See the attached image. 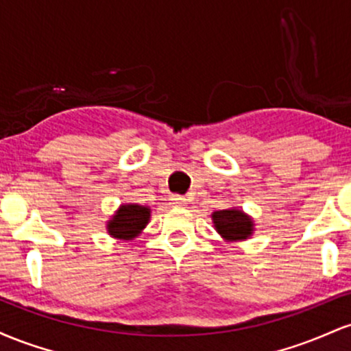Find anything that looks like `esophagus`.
Listing matches in <instances>:
<instances>
[{"label": "esophagus", "instance_id": "1", "mask_svg": "<svg viewBox=\"0 0 351 351\" xmlns=\"http://www.w3.org/2000/svg\"><path fill=\"white\" fill-rule=\"evenodd\" d=\"M170 201L173 204H178V206H184V204H186V198L181 195H171Z\"/></svg>", "mask_w": 351, "mask_h": 351}]
</instances>
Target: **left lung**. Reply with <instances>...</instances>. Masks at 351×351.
<instances>
[{"mask_svg":"<svg viewBox=\"0 0 351 351\" xmlns=\"http://www.w3.org/2000/svg\"><path fill=\"white\" fill-rule=\"evenodd\" d=\"M215 226L221 236L231 241L247 239L252 231L251 217L239 209H223L213 215Z\"/></svg>","mask_w":351,"mask_h":351,"instance_id":"1","label":"left lung"}]
</instances>
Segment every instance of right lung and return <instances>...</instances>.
Here are the masks:
<instances>
[{"mask_svg": "<svg viewBox=\"0 0 351 351\" xmlns=\"http://www.w3.org/2000/svg\"><path fill=\"white\" fill-rule=\"evenodd\" d=\"M150 217V209L140 204H123L108 221V232L119 239H134L145 228Z\"/></svg>", "mask_w": 351, "mask_h": 351, "instance_id": "add662e5", "label": "right lung"}]
</instances>
